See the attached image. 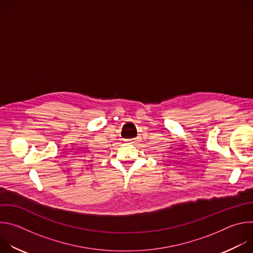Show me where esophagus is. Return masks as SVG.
I'll list each match as a JSON object with an SVG mask.
<instances>
[{"label":"esophagus","mask_w":253,"mask_h":253,"mask_svg":"<svg viewBox=\"0 0 253 253\" xmlns=\"http://www.w3.org/2000/svg\"><path fill=\"white\" fill-rule=\"evenodd\" d=\"M128 142H129V143H134V142H135V139H130V140H128Z\"/></svg>","instance_id":"esophagus-1"}]
</instances>
